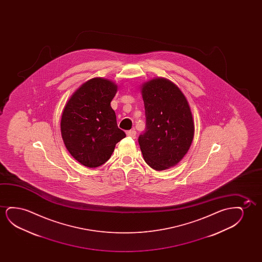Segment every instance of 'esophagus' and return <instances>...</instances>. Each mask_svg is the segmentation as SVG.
<instances>
[{"instance_id":"esophagus-1","label":"esophagus","mask_w":262,"mask_h":262,"mask_svg":"<svg viewBox=\"0 0 262 262\" xmlns=\"http://www.w3.org/2000/svg\"><path fill=\"white\" fill-rule=\"evenodd\" d=\"M126 134H127V136L130 137V138H135L136 137V130L135 129H129V130H127L126 132Z\"/></svg>"}]
</instances>
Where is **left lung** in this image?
<instances>
[{
    "mask_svg": "<svg viewBox=\"0 0 262 262\" xmlns=\"http://www.w3.org/2000/svg\"><path fill=\"white\" fill-rule=\"evenodd\" d=\"M143 97L146 129L139 136L144 160L151 168L162 171L179 163L194 136V123L186 97L168 79L145 83Z\"/></svg>",
    "mask_w": 262,
    "mask_h": 262,
    "instance_id": "8db88e82",
    "label": "left lung"
}]
</instances>
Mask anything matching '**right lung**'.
I'll return each mask as SVG.
<instances>
[{
    "instance_id": "add662e5",
    "label": "right lung",
    "mask_w": 262,
    "mask_h": 262,
    "mask_svg": "<svg viewBox=\"0 0 262 262\" xmlns=\"http://www.w3.org/2000/svg\"><path fill=\"white\" fill-rule=\"evenodd\" d=\"M117 86L108 79L95 78L76 90L65 105L61 132L65 147L86 167L104 164L116 144L125 138L119 129L111 101Z\"/></svg>"
}]
</instances>
